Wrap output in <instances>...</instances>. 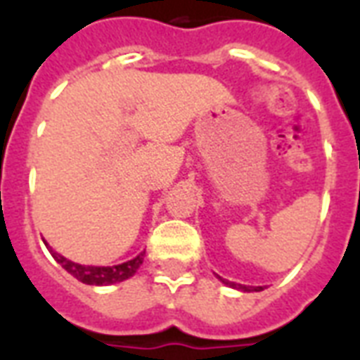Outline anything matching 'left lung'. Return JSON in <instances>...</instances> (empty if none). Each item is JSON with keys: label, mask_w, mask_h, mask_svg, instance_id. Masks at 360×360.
I'll list each match as a JSON object with an SVG mask.
<instances>
[{"label": "left lung", "mask_w": 360, "mask_h": 360, "mask_svg": "<svg viewBox=\"0 0 360 360\" xmlns=\"http://www.w3.org/2000/svg\"><path fill=\"white\" fill-rule=\"evenodd\" d=\"M219 276V274H217ZM219 280L222 284H226L228 288H233V290L239 291H246V293H250V291H262L263 285H243V284H236V282H230V280H224L222 276H219Z\"/></svg>", "instance_id": "8db88e82"}]
</instances>
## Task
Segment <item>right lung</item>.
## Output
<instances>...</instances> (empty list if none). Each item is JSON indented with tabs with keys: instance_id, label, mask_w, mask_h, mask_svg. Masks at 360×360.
Listing matches in <instances>:
<instances>
[{
	"instance_id": "obj_1",
	"label": "right lung",
	"mask_w": 360,
	"mask_h": 360,
	"mask_svg": "<svg viewBox=\"0 0 360 360\" xmlns=\"http://www.w3.org/2000/svg\"><path fill=\"white\" fill-rule=\"evenodd\" d=\"M48 250H50L53 259H56L67 273H70L76 280H80V282H84V284L87 285L117 284V282H123V280L134 276L136 271H138L141 263H143V256H146V252H140L138 256L129 259V262L120 263V265L101 267V265H82V263L70 262V259L63 257L56 250H52L50 246H48Z\"/></svg>"
}]
</instances>
